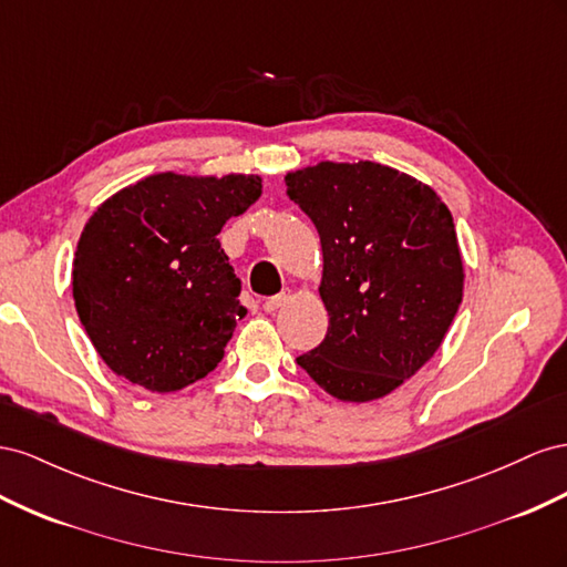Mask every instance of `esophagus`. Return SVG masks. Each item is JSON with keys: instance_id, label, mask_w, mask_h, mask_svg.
Returning a JSON list of instances; mask_svg holds the SVG:
<instances>
[{"instance_id": "1", "label": "esophagus", "mask_w": 567, "mask_h": 567, "mask_svg": "<svg viewBox=\"0 0 567 567\" xmlns=\"http://www.w3.org/2000/svg\"><path fill=\"white\" fill-rule=\"evenodd\" d=\"M287 299H289V289H282L280 295H275V297L264 299V311H266V313H275V311H278L280 306H282Z\"/></svg>"}]
</instances>
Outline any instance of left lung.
Masks as SVG:
<instances>
[{
    "mask_svg": "<svg viewBox=\"0 0 567 567\" xmlns=\"http://www.w3.org/2000/svg\"><path fill=\"white\" fill-rule=\"evenodd\" d=\"M285 183L320 235L330 316L297 363L339 401L386 396L432 359L461 306L454 218L432 187L373 161H322Z\"/></svg>",
    "mask_w": 567,
    "mask_h": 567,
    "instance_id": "8db88e82",
    "label": "left lung"
}]
</instances>
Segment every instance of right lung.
Here are the masks:
<instances>
[{
	"label": "right lung",
	"instance_id": "add662e5",
	"mask_svg": "<svg viewBox=\"0 0 567 567\" xmlns=\"http://www.w3.org/2000/svg\"><path fill=\"white\" fill-rule=\"evenodd\" d=\"M258 175H150L106 199L73 258V299L118 378L175 392L220 363L241 282L218 233L261 197Z\"/></svg>",
	"mask_w": 567,
	"mask_h": 567
}]
</instances>
